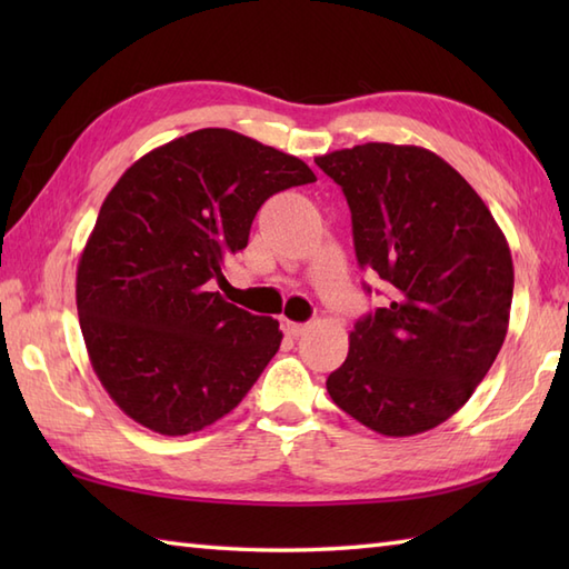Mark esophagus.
Returning <instances> with one entry per match:
<instances>
[{"label": "esophagus", "instance_id": "34e87169", "mask_svg": "<svg viewBox=\"0 0 569 569\" xmlns=\"http://www.w3.org/2000/svg\"><path fill=\"white\" fill-rule=\"evenodd\" d=\"M308 330V325H303V322H291V320H283V332L288 335V337H300Z\"/></svg>", "mask_w": 569, "mask_h": 569}]
</instances>
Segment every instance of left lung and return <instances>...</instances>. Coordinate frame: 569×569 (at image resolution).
Masks as SVG:
<instances>
[{"instance_id": "1", "label": "left lung", "mask_w": 569, "mask_h": 569, "mask_svg": "<svg viewBox=\"0 0 569 569\" xmlns=\"http://www.w3.org/2000/svg\"><path fill=\"white\" fill-rule=\"evenodd\" d=\"M316 163L352 210L359 266L391 296L349 332L328 393L386 438L438 428L469 401L506 340L509 241L477 190L428 149L371 141Z\"/></svg>"}]
</instances>
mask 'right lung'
Here are the masks:
<instances>
[{
	"instance_id": "1",
	"label": "right lung",
	"mask_w": 569,
	"mask_h": 569,
	"mask_svg": "<svg viewBox=\"0 0 569 569\" xmlns=\"http://www.w3.org/2000/svg\"><path fill=\"white\" fill-rule=\"evenodd\" d=\"M312 180L308 163L232 129L190 131L117 180L80 253L76 300L90 365L131 420L198 432L257 383L281 347L278 320L210 288L261 204Z\"/></svg>"
}]
</instances>
